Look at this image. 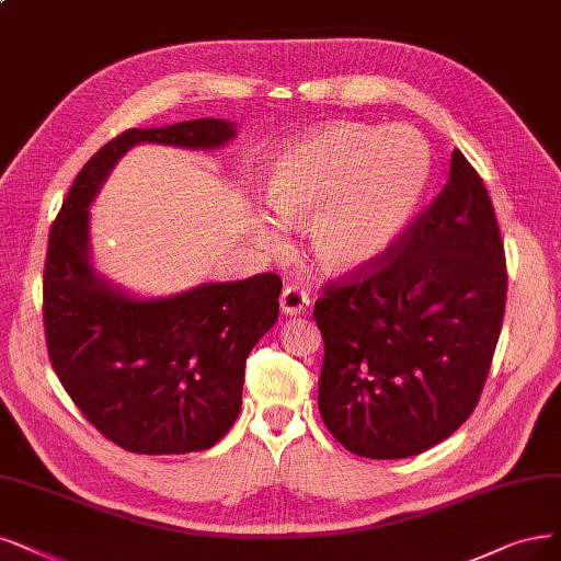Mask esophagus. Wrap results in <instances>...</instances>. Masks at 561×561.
<instances>
[{"mask_svg":"<svg viewBox=\"0 0 561 561\" xmlns=\"http://www.w3.org/2000/svg\"><path fill=\"white\" fill-rule=\"evenodd\" d=\"M279 305H282V314L296 317V314H302L305 309L309 307V296H307V291H302V288H298V286H286L282 291Z\"/></svg>","mask_w":561,"mask_h":561,"instance_id":"obj_1","label":"esophagus"}]
</instances>
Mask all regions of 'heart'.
Segmentation results:
<instances>
[{
  "label": "heart",
  "mask_w": 561,
  "mask_h": 561,
  "mask_svg": "<svg viewBox=\"0 0 561 561\" xmlns=\"http://www.w3.org/2000/svg\"><path fill=\"white\" fill-rule=\"evenodd\" d=\"M427 142L411 129L383 131L330 124L277 152L265 173V201L284 224H302L328 273L348 275L379 263L411 228L430 186ZM263 242L282 240L261 221Z\"/></svg>",
  "instance_id": "b5f03b06"
}]
</instances>
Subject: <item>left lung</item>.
Returning <instances> with one entry per match:
<instances>
[{
	"label": "left lung",
	"instance_id": "obj_1",
	"mask_svg": "<svg viewBox=\"0 0 561 561\" xmlns=\"http://www.w3.org/2000/svg\"><path fill=\"white\" fill-rule=\"evenodd\" d=\"M506 259L481 175L450 178L371 267L325 286L319 411L351 453L400 460L448 439L479 404L502 333Z\"/></svg>",
	"mask_w": 561,
	"mask_h": 561
}]
</instances>
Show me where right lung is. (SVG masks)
<instances>
[{"instance_id":"obj_1","label":"right lung","mask_w":561,"mask_h":561,"mask_svg":"<svg viewBox=\"0 0 561 561\" xmlns=\"http://www.w3.org/2000/svg\"><path fill=\"white\" fill-rule=\"evenodd\" d=\"M236 138L228 119L129 129L82 165L50 228L44 323L57 379L106 439L142 455L213 448L242 407L249 351L275 325L273 273L207 282L165 298H138L92 265L90 203L138 142L215 150Z\"/></svg>"}]
</instances>
